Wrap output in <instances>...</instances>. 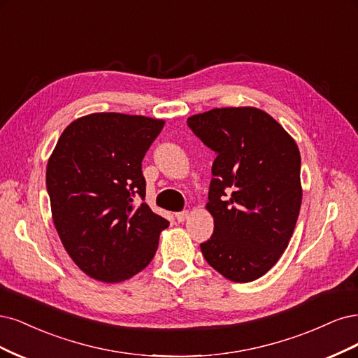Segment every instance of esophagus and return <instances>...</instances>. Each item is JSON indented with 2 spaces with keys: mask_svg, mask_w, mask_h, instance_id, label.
I'll return each mask as SVG.
<instances>
[{
  "mask_svg": "<svg viewBox=\"0 0 358 358\" xmlns=\"http://www.w3.org/2000/svg\"><path fill=\"white\" fill-rule=\"evenodd\" d=\"M176 218H177V222L178 223H182V222H186L187 218H189V211H182V213H177L176 214Z\"/></svg>",
  "mask_w": 358,
  "mask_h": 358,
  "instance_id": "esophagus-1",
  "label": "esophagus"
}]
</instances>
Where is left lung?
<instances>
[{"instance_id": "8db88e82", "label": "left lung", "mask_w": 358, "mask_h": 358, "mask_svg": "<svg viewBox=\"0 0 358 358\" xmlns=\"http://www.w3.org/2000/svg\"><path fill=\"white\" fill-rule=\"evenodd\" d=\"M187 124L217 153L206 203L214 232L202 255L224 278L255 281L280 260L294 232L302 203L297 144L256 107L213 108Z\"/></svg>"}]
</instances>
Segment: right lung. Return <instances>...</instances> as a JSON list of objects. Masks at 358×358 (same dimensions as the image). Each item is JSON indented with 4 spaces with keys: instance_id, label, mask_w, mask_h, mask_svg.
I'll return each instance as SVG.
<instances>
[{
    "instance_id": "add662e5",
    "label": "right lung",
    "mask_w": 358,
    "mask_h": 358,
    "mask_svg": "<svg viewBox=\"0 0 358 358\" xmlns=\"http://www.w3.org/2000/svg\"><path fill=\"white\" fill-rule=\"evenodd\" d=\"M162 119L94 113L66 126L45 169L56 232L68 256L90 278L122 282L156 255L168 220L145 198L141 162Z\"/></svg>"
}]
</instances>
